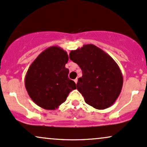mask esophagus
Returning <instances> with one entry per match:
<instances>
[{
  "label": "esophagus",
  "mask_w": 147,
  "mask_h": 147,
  "mask_svg": "<svg viewBox=\"0 0 147 147\" xmlns=\"http://www.w3.org/2000/svg\"><path fill=\"white\" fill-rule=\"evenodd\" d=\"M74 82H76V84H77V82H78V79L76 78V79H75V80H74Z\"/></svg>",
  "instance_id": "obj_1"
}]
</instances>
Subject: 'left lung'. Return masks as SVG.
<instances>
[{
	"label": "left lung",
	"mask_w": 147,
	"mask_h": 147,
	"mask_svg": "<svg viewBox=\"0 0 147 147\" xmlns=\"http://www.w3.org/2000/svg\"><path fill=\"white\" fill-rule=\"evenodd\" d=\"M69 59L82 70L77 88L85 102L98 110L111 106L120 95L123 83L121 71L114 59L93 44L71 50Z\"/></svg>",
	"instance_id": "obj_1"
}]
</instances>
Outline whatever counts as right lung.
<instances>
[{"label":"right lung","mask_w":147,"mask_h":147,"mask_svg":"<svg viewBox=\"0 0 147 147\" xmlns=\"http://www.w3.org/2000/svg\"><path fill=\"white\" fill-rule=\"evenodd\" d=\"M69 57L66 51L52 46L43 51L28 68L25 87L37 106L46 110H55L65 102L76 84L68 78L65 67Z\"/></svg>","instance_id":"1"}]
</instances>
